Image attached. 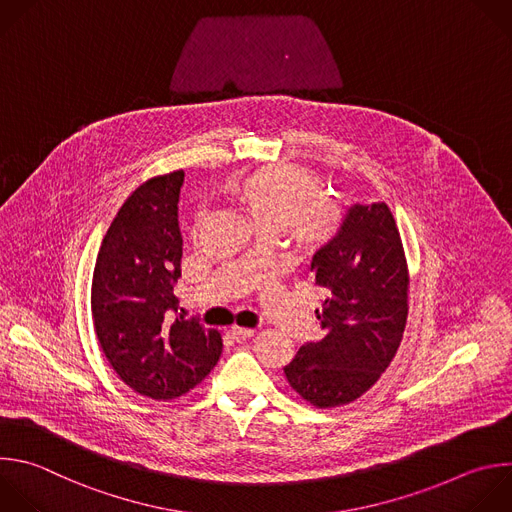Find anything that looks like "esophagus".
Listing matches in <instances>:
<instances>
[{"label":"esophagus","instance_id":"34e87169","mask_svg":"<svg viewBox=\"0 0 512 512\" xmlns=\"http://www.w3.org/2000/svg\"><path fill=\"white\" fill-rule=\"evenodd\" d=\"M229 333H231V337L235 339V342H239V344H241V342H247V339H251V337L255 335V329H249V327H237V325H235V327H231V331H229Z\"/></svg>","mask_w":512,"mask_h":512}]
</instances>
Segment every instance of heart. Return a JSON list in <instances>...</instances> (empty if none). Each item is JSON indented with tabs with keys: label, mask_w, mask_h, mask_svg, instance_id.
<instances>
[{
	"label": "heart",
	"mask_w": 512,
	"mask_h": 512,
	"mask_svg": "<svg viewBox=\"0 0 512 512\" xmlns=\"http://www.w3.org/2000/svg\"><path fill=\"white\" fill-rule=\"evenodd\" d=\"M321 193L319 177L295 164L259 168L233 185V197L255 231L289 229L301 249H319L337 233L339 213Z\"/></svg>",
	"instance_id": "heart-1"
}]
</instances>
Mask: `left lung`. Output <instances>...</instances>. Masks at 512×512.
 I'll return each instance as SVG.
<instances>
[{
    "mask_svg": "<svg viewBox=\"0 0 512 512\" xmlns=\"http://www.w3.org/2000/svg\"><path fill=\"white\" fill-rule=\"evenodd\" d=\"M319 342L299 348L283 368L289 386L317 408L354 402L394 360L408 317V269L386 203L352 205L335 237L311 259Z\"/></svg>",
    "mask_w": 512,
    "mask_h": 512,
    "instance_id": "obj_1",
    "label": "left lung"
}]
</instances>
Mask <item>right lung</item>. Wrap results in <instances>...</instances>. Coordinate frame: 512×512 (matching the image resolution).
Here are the masks:
<instances>
[{"instance_id":"1","label":"right lung","mask_w":512,"mask_h":512,"mask_svg":"<svg viewBox=\"0 0 512 512\" xmlns=\"http://www.w3.org/2000/svg\"><path fill=\"white\" fill-rule=\"evenodd\" d=\"M183 183L185 173L175 170L146 181L126 199L104 235L92 277L100 348L120 380L152 400L187 394L223 350L217 329L177 315Z\"/></svg>"}]
</instances>
